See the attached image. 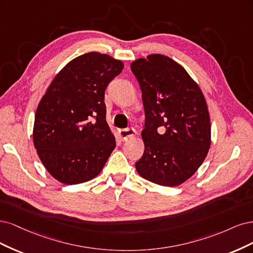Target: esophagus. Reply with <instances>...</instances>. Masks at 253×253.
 Returning a JSON list of instances; mask_svg holds the SVG:
<instances>
[{
	"label": "esophagus",
	"mask_w": 253,
	"mask_h": 253,
	"mask_svg": "<svg viewBox=\"0 0 253 253\" xmlns=\"http://www.w3.org/2000/svg\"><path fill=\"white\" fill-rule=\"evenodd\" d=\"M136 134V131L133 128H126V129H119L118 136L121 141H127L129 138L133 137Z\"/></svg>",
	"instance_id": "esophagus-1"
}]
</instances>
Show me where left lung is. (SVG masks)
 I'll use <instances>...</instances> for the list:
<instances>
[{"label":"left lung","mask_w":253,"mask_h":253,"mask_svg":"<svg viewBox=\"0 0 253 253\" xmlns=\"http://www.w3.org/2000/svg\"><path fill=\"white\" fill-rule=\"evenodd\" d=\"M146 113L143 157L137 173L154 184L174 187L191 177L207 157L211 125L201 88L169 56L149 54L131 63Z\"/></svg>","instance_id":"1"}]
</instances>
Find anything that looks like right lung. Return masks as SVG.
<instances>
[{
  "label": "right lung",
  "mask_w": 253,
  "mask_h": 253,
  "mask_svg": "<svg viewBox=\"0 0 253 253\" xmlns=\"http://www.w3.org/2000/svg\"><path fill=\"white\" fill-rule=\"evenodd\" d=\"M124 68L108 54L88 52L58 72L41 99L34 125L38 156L55 180L76 185L101 173L116 148L106 121L105 89Z\"/></svg>",
  "instance_id": "1"
}]
</instances>
